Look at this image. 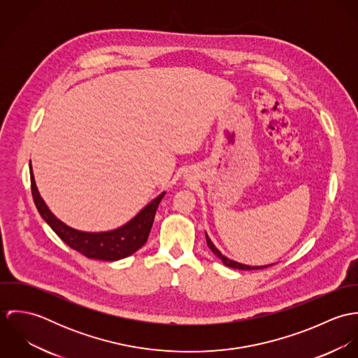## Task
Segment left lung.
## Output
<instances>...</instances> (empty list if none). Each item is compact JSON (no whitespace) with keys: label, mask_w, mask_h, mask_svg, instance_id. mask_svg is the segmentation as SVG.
<instances>
[{"label":"left lung","mask_w":358,"mask_h":358,"mask_svg":"<svg viewBox=\"0 0 358 358\" xmlns=\"http://www.w3.org/2000/svg\"><path fill=\"white\" fill-rule=\"evenodd\" d=\"M205 237H206V244H208V247H209V250L215 254V255L217 256L222 262H223V264H226V266H229V267H233V268H238V270H257V268H264V267H268V266H248V264H243V263H238V262H234V260H231V259H229V257H226L224 255H222V252L212 244V241H210V238L205 234Z\"/></svg>","instance_id":"1"}]
</instances>
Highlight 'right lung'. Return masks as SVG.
<instances>
[{
  "mask_svg": "<svg viewBox=\"0 0 358 358\" xmlns=\"http://www.w3.org/2000/svg\"><path fill=\"white\" fill-rule=\"evenodd\" d=\"M30 179H31V194H33L34 204L37 206L43 219L51 226L52 230L60 237V240L64 241L74 251L80 252L81 255L87 256L90 259L107 260V262L120 260L127 256L132 255L146 244L153 226L155 210L158 208V204L161 203L162 197L165 196V193H161L150 204L146 205L132 220H129L127 224L115 230L104 231V233H85V231L71 229L63 222H60L57 217H55V215L45 205L37 190L31 165H30Z\"/></svg>",
  "mask_w": 358,
  "mask_h": 358,
  "instance_id": "add662e5",
  "label": "right lung"
}]
</instances>
